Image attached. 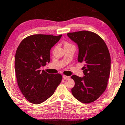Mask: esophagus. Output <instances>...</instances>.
<instances>
[{"instance_id": "1", "label": "esophagus", "mask_w": 125, "mask_h": 125, "mask_svg": "<svg viewBox=\"0 0 125 125\" xmlns=\"http://www.w3.org/2000/svg\"><path fill=\"white\" fill-rule=\"evenodd\" d=\"M62 77H63V78L64 79H68L70 78V76H67V75H63Z\"/></svg>"}]
</instances>
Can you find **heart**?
I'll list each match as a JSON object with an SVG mask.
<instances>
[{
  "instance_id": "1",
  "label": "heart",
  "mask_w": 125,
  "mask_h": 125,
  "mask_svg": "<svg viewBox=\"0 0 125 125\" xmlns=\"http://www.w3.org/2000/svg\"><path fill=\"white\" fill-rule=\"evenodd\" d=\"M70 45H72V44H70V43L68 41H64V46H70Z\"/></svg>"
}]
</instances>
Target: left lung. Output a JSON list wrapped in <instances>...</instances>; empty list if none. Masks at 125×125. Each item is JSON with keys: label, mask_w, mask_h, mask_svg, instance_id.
Masks as SVG:
<instances>
[{"label": "left lung", "mask_w": 125, "mask_h": 125, "mask_svg": "<svg viewBox=\"0 0 125 125\" xmlns=\"http://www.w3.org/2000/svg\"><path fill=\"white\" fill-rule=\"evenodd\" d=\"M68 37L78 44V61L84 62L83 78L74 75V97L84 103L95 101L104 93L111 72V57L106 44L98 34L88 31L70 32Z\"/></svg>", "instance_id": "obj_1"}]
</instances>
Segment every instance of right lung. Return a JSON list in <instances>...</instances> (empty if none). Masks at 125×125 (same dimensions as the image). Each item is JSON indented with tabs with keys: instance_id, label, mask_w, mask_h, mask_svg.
I'll return each instance as SVG.
<instances>
[{
	"instance_id": "add662e5",
	"label": "right lung",
	"mask_w": 125,
	"mask_h": 125,
	"mask_svg": "<svg viewBox=\"0 0 125 125\" xmlns=\"http://www.w3.org/2000/svg\"><path fill=\"white\" fill-rule=\"evenodd\" d=\"M62 34H33L17 48L14 69L17 84L27 100L40 104L51 97L62 80L60 74H49L40 68L50 61V50Z\"/></svg>"
}]
</instances>
